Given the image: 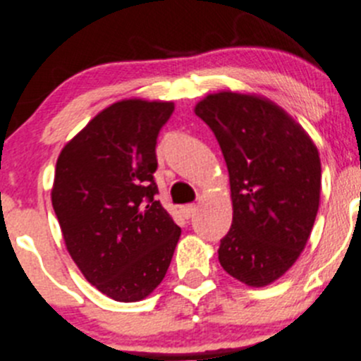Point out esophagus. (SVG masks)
<instances>
[{
  "mask_svg": "<svg viewBox=\"0 0 361 361\" xmlns=\"http://www.w3.org/2000/svg\"><path fill=\"white\" fill-rule=\"evenodd\" d=\"M197 211V206L195 204H187V206L181 207V214H183L185 218H190L194 216V213Z\"/></svg>",
  "mask_w": 361,
  "mask_h": 361,
  "instance_id": "obj_1",
  "label": "esophagus"
}]
</instances>
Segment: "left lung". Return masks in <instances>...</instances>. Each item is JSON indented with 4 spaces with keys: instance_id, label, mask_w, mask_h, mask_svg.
I'll list each match as a JSON object with an SVG mask.
<instances>
[{
    "instance_id": "1",
    "label": "left lung",
    "mask_w": 361,
    "mask_h": 361,
    "mask_svg": "<svg viewBox=\"0 0 361 361\" xmlns=\"http://www.w3.org/2000/svg\"><path fill=\"white\" fill-rule=\"evenodd\" d=\"M194 111L216 136L231 181L232 227L218 260L245 285H271L311 235L322 194L318 148L288 111L258 94H207Z\"/></svg>"
}]
</instances>
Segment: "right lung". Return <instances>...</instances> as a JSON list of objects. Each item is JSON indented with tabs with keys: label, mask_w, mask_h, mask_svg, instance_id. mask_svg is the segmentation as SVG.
<instances>
[{
	"label": "right lung",
	"mask_w": 361,
	"mask_h": 361,
	"mask_svg": "<svg viewBox=\"0 0 361 361\" xmlns=\"http://www.w3.org/2000/svg\"><path fill=\"white\" fill-rule=\"evenodd\" d=\"M171 101H116L64 145L52 206L83 278L116 302H140L162 283L181 228L155 201V145Z\"/></svg>",
	"instance_id": "right-lung-1"
}]
</instances>
